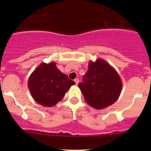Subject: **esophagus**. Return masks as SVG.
Segmentation results:
<instances>
[{"mask_svg": "<svg viewBox=\"0 0 151 151\" xmlns=\"http://www.w3.org/2000/svg\"><path fill=\"white\" fill-rule=\"evenodd\" d=\"M74 81H75V82H76V85H78V82H79V79H78V78H76Z\"/></svg>", "mask_w": 151, "mask_h": 151, "instance_id": "34e87169", "label": "esophagus"}]
</instances>
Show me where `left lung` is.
Here are the masks:
<instances>
[{
    "label": "left lung",
    "instance_id": "obj_1",
    "mask_svg": "<svg viewBox=\"0 0 151 151\" xmlns=\"http://www.w3.org/2000/svg\"><path fill=\"white\" fill-rule=\"evenodd\" d=\"M86 102L100 110L113 104L119 97L122 82L115 69L103 60L90 62L88 70L78 83Z\"/></svg>",
    "mask_w": 151,
    "mask_h": 151
}]
</instances>
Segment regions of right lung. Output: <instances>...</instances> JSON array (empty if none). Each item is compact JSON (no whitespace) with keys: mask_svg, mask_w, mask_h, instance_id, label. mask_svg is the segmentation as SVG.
I'll return each mask as SVG.
<instances>
[{"mask_svg":"<svg viewBox=\"0 0 151 151\" xmlns=\"http://www.w3.org/2000/svg\"><path fill=\"white\" fill-rule=\"evenodd\" d=\"M75 84L56 67L55 63H41L29 77V88L36 102L44 106H53Z\"/></svg>","mask_w":151,"mask_h":151,"instance_id":"add662e5","label":"right lung"}]
</instances>
